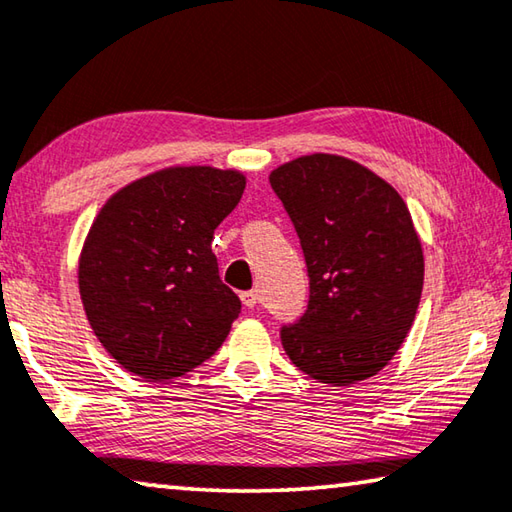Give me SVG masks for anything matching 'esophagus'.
<instances>
[{
	"mask_svg": "<svg viewBox=\"0 0 512 512\" xmlns=\"http://www.w3.org/2000/svg\"><path fill=\"white\" fill-rule=\"evenodd\" d=\"M239 298H241V302H244V307L253 309L257 305V300H259V293L257 291H244Z\"/></svg>",
	"mask_w": 512,
	"mask_h": 512,
	"instance_id": "1",
	"label": "esophagus"
}]
</instances>
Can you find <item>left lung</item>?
Wrapping results in <instances>:
<instances>
[{"mask_svg":"<svg viewBox=\"0 0 512 512\" xmlns=\"http://www.w3.org/2000/svg\"><path fill=\"white\" fill-rule=\"evenodd\" d=\"M298 232L309 277L307 309L280 327L305 375L350 386L393 359L420 305L424 257L409 207L370 169L314 153L271 173Z\"/></svg>","mask_w":512,"mask_h":512,"instance_id":"left-lung-1","label":"left lung"}]
</instances>
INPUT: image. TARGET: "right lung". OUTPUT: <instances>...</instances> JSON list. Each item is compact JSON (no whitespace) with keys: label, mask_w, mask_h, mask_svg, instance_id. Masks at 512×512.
Here are the masks:
<instances>
[{"label":"right lung","mask_w":512,"mask_h":512,"mask_svg":"<svg viewBox=\"0 0 512 512\" xmlns=\"http://www.w3.org/2000/svg\"><path fill=\"white\" fill-rule=\"evenodd\" d=\"M244 187L237 171L173 167L103 205L79 289L94 334L126 370L171 381L221 348L241 300L221 282L212 239Z\"/></svg>","instance_id":"obj_1"}]
</instances>
